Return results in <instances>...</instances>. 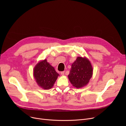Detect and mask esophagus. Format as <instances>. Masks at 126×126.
<instances>
[{"instance_id": "1", "label": "esophagus", "mask_w": 126, "mask_h": 126, "mask_svg": "<svg viewBox=\"0 0 126 126\" xmlns=\"http://www.w3.org/2000/svg\"><path fill=\"white\" fill-rule=\"evenodd\" d=\"M64 73H65L64 71H62V72H61V75L62 76H64Z\"/></svg>"}]
</instances>
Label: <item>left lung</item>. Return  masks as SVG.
Returning <instances> with one entry per match:
<instances>
[{
  "label": "left lung",
  "instance_id": "1",
  "mask_svg": "<svg viewBox=\"0 0 126 126\" xmlns=\"http://www.w3.org/2000/svg\"><path fill=\"white\" fill-rule=\"evenodd\" d=\"M92 75L93 68L89 60L86 57H78L71 65L68 77L74 87L80 88L88 84Z\"/></svg>",
  "mask_w": 126,
  "mask_h": 126
}]
</instances>
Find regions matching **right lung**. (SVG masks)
Segmentation results:
<instances>
[{
  "label": "right lung",
  "mask_w": 126,
  "mask_h": 126,
  "mask_svg": "<svg viewBox=\"0 0 126 126\" xmlns=\"http://www.w3.org/2000/svg\"><path fill=\"white\" fill-rule=\"evenodd\" d=\"M33 75L38 85L42 89H51L59 75L46 59L39 61L34 67Z\"/></svg>",
  "instance_id": "1"
}]
</instances>
